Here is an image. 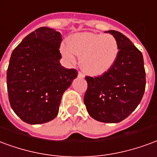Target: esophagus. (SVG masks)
<instances>
[{"label":"esophagus","mask_w":157,"mask_h":157,"mask_svg":"<svg viewBox=\"0 0 157 157\" xmlns=\"http://www.w3.org/2000/svg\"><path fill=\"white\" fill-rule=\"evenodd\" d=\"M78 76L79 78H84V74L82 73V72H78Z\"/></svg>","instance_id":"obj_1"}]
</instances>
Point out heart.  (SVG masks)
Masks as SVG:
<instances>
[{"mask_svg": "<svg viewBox=\"0 0 157 157\" xmlns=\"http://www.w3.org/2000/svg\"><path fill=\"white\" fill-rule=\"evenodd\" d=\"M61 52L68 62L80 56V65L87 74L98 75L114 65L120 52L117 40L110 34L82 33L61 45Z\"/></svg>", "mask_w": 157, "mask_h": 157, "instance_id": "b5f03b06", "label": "heart"}]
</instances>
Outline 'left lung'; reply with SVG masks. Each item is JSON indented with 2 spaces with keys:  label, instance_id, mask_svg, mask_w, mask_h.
I'll return each instance as SVG.
<instances>
[{
  "label": "left lung",
  "instance_id": "8db88e82",
  "mask_svg": "<svg viewBox=\"0 0 157 157\" xmlns=\"http://www.w3.org/2000/svg\"><path fill=\"white\" fill-rule=\"evenodd\" d=\"M117 40L120 52L107 72L97 77L86 76L83 102L93 119L118 123L136 109L146 89V71L141 52L117 31L106 32Z\"/></svg>",
  "mask_w": 157,
  "mask_h": 157
}]
</instances>
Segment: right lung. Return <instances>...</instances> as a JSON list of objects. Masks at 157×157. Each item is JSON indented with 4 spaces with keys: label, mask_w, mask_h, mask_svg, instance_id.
Listing matches in <instances>:
<instances>
[{
    "label": "right lung",
    "mask_w": 157,
    "mask_h": 157,
    "mask_svg": "<svg viewBox=\"0 0 157 157\" xmlns=\"http://www.w3.org/2000/svg\"><path fill=\"white\" fill-rule=\"evenodd\" d=\"M61 33L42 27L28 34L11 53L6 72L8 98L21 121L38 124L58 114L62 96L78 71L59 63Z\"/></svg>",
    "instance_id": "right-lung-1"
}]
</instances>
